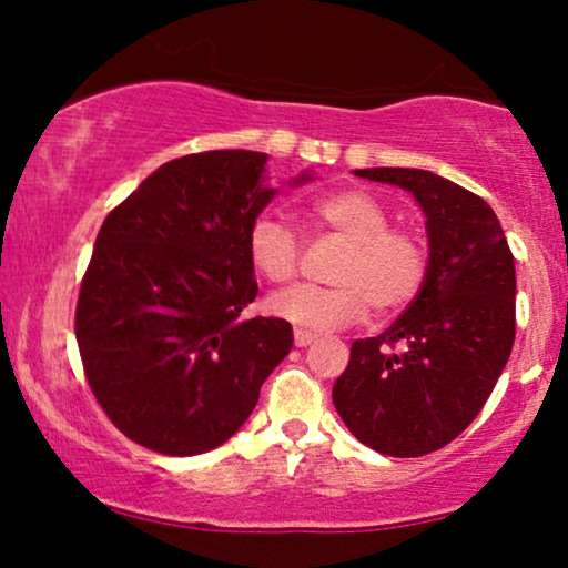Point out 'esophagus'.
<instances>
[{
    "mask_svg": "<svg viewBox=\"0 0 568 568\" xmlns=\"http://www.w3.org/2000/svg\"><path fill=\"white\" fill-rule=\"evenodd\" d=\"M315 334H312V331H293V342H296V347H310L312 342H315Z\"/></svg>",
    "mask_w": 568,
    "mask_h": 568,
    "instance_id": "34e87169",
    "label": "esophagus"
}]
</instances>
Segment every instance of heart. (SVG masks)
Returning <instances> with one entry per match:
<instances>
[{
    "label": "heart",
    "instance_id": "heart-1",
    "mask_svg": "<svg viewBox=\"0 0 568 568\" xmlns=\"http://www.w3.org/2000/svg\"><path fill=\"white\" fill-rule=\"evenodd\" d=\"M312 219L349 240L334 270L331 288L296 285L266 302L280 321L296 328L328 331L357 323L368 312L400 310L416 296L427 275V247L419 234L395 230L393 213L363 189H342L317 197ZM251 266L270 283H288L298 272V237L277 213H262L247 232Z\"/></svg>",
    "mask_w": 568,
    "mask_h": 568
}]
</instances>
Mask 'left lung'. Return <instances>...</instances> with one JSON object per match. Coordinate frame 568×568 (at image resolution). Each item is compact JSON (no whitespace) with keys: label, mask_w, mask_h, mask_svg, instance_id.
I'll use <instances>...</instances> for the list:
<instances>
[{"label":"left lung","mask_w":568,"mask_h":568,"mask_svg":"<svg viewBox=\"0 0 568 568\" xmlns=\"http://www.w3.org/2000/svg\"><path fill=\"white\" fill-rule=\"evenodd\" d=\"M355 175L419 202L429 258L408 310L384 334L352 344L334 406L374 452L400 459L438 452L480 414L510 357V245L491 205L438 173L363 168Z\"/></svg>","instance_id":"left-lung-1"}]
</instances>
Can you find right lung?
<instances>
[{
	"label": "right lung",
	"instance_id": "right-lung-1",
	"mask_svg": "<svg viewBox=\"0 0 568 568\" xmlns=\"http://www.w3.org/2000/svg\"><path fill=\"white\" fill-rule=\"evenodd\" d=\"M266 160L221 149L165 162L95 237L74 325L84 376L109 419L158 454L230 440L293 347L291 323L243 317L258 293L247 232L277 194Z\"/></svg>",
	"mask_w": 568,
	"mask_h": 568
}]
</instances>
